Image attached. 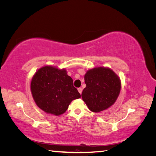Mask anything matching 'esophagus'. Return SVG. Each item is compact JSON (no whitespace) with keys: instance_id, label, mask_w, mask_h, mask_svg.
<instances>
[{"instance_id":"esophagus-1","label":"esophagus","mask_w":156,"mask_h":156,"mask_svg":"<svg viewBox=\"0 0 156 156\" xmlns=\"http://www.w3.org/2000/svg\"><path fill=\"white\" fill-rule=\"evenodd\" d=\"M78 91H79V92L81 94V93H82V91H83V89L81 88H78Z\"/></svg>"}]
</instances>
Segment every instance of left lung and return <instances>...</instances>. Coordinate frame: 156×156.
<instances>
[{
	"label": "left lung",
	"instance_id": "1",
	"mask_svg": "<svg viewBox=\"0 0 156 156\" xmlns=\"http://www.w3.org/2000/svg\"><path fill=\"white\" fill-rule=\"evenodd\" d=\"M86 88L82 98L88 108L98 112L114 104L121 88L120 80L112 70L106 68L90 69L84 75Z\"/></svg>",
	"mask_w": 156,
	"mask_h": 156
}]
</instances>
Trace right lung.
Here are the masks:
<instances>
[{
    "label": "right lung",
    "instance_id": "right-lung-1",
    "mask_svg": "<svg viewBox=\"0 0 156 156\" xmlns=\"http://www.w3.org/2000/svg\"><path fill=\"white\" fill-rule=\"evenodd\" d=\"M30 88L36 105L44 111L56 116L63 114L72 100L81 98L66 71L51 66L37 71Z\"/></svg>",
    "mask_w": 156,
    "mask_h": 156
}]
</instances>
